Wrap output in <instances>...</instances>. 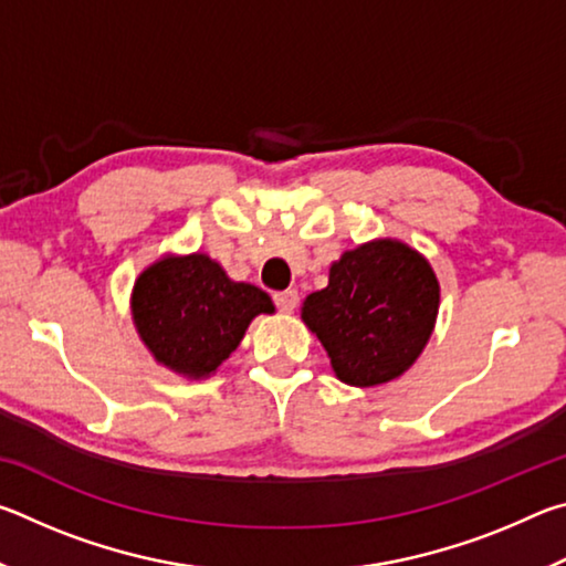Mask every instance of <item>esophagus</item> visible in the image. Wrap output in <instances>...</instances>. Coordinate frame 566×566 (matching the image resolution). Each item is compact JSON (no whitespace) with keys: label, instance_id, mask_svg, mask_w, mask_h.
<instances>
[{"label":"esophagus","instance_id":"34e87169","mask_svg":"<svg viewBox=\"0 0 566 566\" xmlns=\"http://www.w3.org/2000/svg\"><path fill=\"white\" fill-rule=\"evenodd\" d=\"M274 304L276 310L290 314L296 310V304H300V294H296V290H284V292H276L274 294Z\"/></svg>","mask_w":566,"mask_h":566}]
</instances>
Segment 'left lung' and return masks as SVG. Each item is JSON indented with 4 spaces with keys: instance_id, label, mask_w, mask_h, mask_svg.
Wrapping results in <instances>:
<instances>
[{
    "instance_id": "8db88e82",
    "label": "left lung",
    "mask_w": 566,
    "mask_h": 566,
    "mask_svg": "<svg viewBox=\"0 0 566 566\" xmlns=\"http://www.w3.org/2000/svg\"><path fill=\"white\" fill-rule=\"evenodd\" d=\"M437 312L439 282L424 256L397 239H375L332 264L329 284L306 296L302 319L344 385L377 387L417 361Z\"/></svg>"
}]
</instances>
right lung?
<instances>
[{
  "label": "right lung",
  "instance_id": "obj_1",
  "mask_svg": "<svg viewBox=\"0 0 566 566\" xmlns=\"http://www.w3.org/2000/svg\"><path fill=\"white\" fill-rule=\"evenodd\" d=\"M270 294L232 282L207 254L161 256L137 276L132 319L159 364L189 379L214 375L256 314H272Z\"/></svg>",
  "mask_w": 566,
  "mask_h": 566
}]
</instances>
